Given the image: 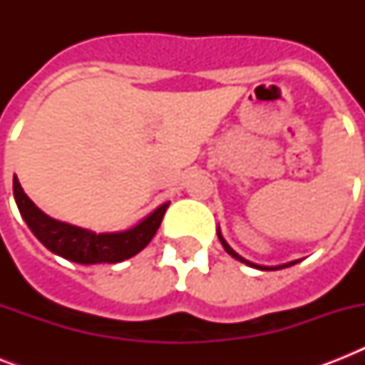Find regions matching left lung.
Returning a JSON list of instances; mask_svg holds the SVG:
<instances>
[{
	"label": "left lung",
	"instance_id": "8db88e82",
	"mask_svg": "<svg viewBox=\"0 0 365 365\" xmlns=\"http://www.w3.org/2000/svg\"><path fill=\"white\" fill-rule=\"evenodd\" d=\"M217 239H220V242L223 244V248H225V252H227L229 255H233L235 259H239L240 263H244V265H248V267H254V269H261V271H278V269H284V267H289V265H295L297 261H289V263H284V265H277V267H265V265H257V263H252V261L248 259H244L242 255H239L237 252H235L231 246H229L227 242H225V239L222 237V233H220V229H217Z\"/></svg>",
	"mask_w": 365,
	"mask_h": 365
}]
</instances>
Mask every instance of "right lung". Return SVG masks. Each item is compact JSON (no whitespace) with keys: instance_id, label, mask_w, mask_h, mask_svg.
Returning <instances> with one entry per match:
<instances>
[{"instance_id":"add662e5","label":"right lung","mask_w":365,"mask_h":365,"mask_svg":"<svg viewBox=\"0 0 365 365\" xmlns=\"http://www.w3.org/2000/svg\"><path fill=\"white\" fill-rule=\"evenodd\" d=\"M13 193L20 216L24 217L26 225L37 237V240L51 250L53 254L64 259L76 261L81 265H96V263H119L138 252H142L157 233L168 202L160 205L151 212L136 227L119 231V233H93L88 229L76 227L66 222H58L41 212L30 197L20 187V182L14 176Z\"/></svg>"}]
</instances>
